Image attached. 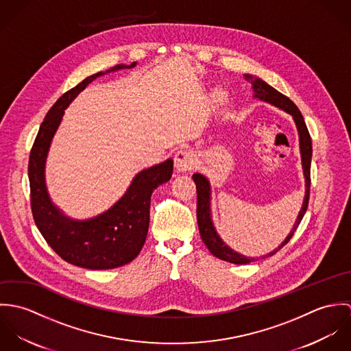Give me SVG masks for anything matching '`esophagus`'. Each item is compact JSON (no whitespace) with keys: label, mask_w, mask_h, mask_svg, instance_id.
<instances>
[{"label":"esophagus","mask_w":351,"mask_h":351,"mask_svg":"<svg viewBox=\"0 0 351 351\" xmlns=\"http://www.w3.org/2000/svg\"><path fill=\"white\" fill-rule=\"evenodd\" d=\"M174 167L178 173H186L195 167V155L189 150H180L174 156Z\"/></svg>","instance_id":"34e87169"}]
</instances>
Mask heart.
Wrapping results in <instances>:
<instances>
[{
  "label": "heart",
  "instance_id": "obj_1",
  "mask_svg": "<svg viewBox=\"0 0 351 351\" xmlns=\"http://www.w3.org/2000/svg\"><path fill=\"white\" fill-rule=\"evenodd\" d=\"M217 96H219V97H221V93H219V95H217Z\"/></svg>",
  "mask_w": 351,
  "mask_h": 351
}]
</instances>
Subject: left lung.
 I'll return each mask as SVG.
<instances>
[{
	"mask_svg": "<svg viewBox=\"0 0 351 351\" xmlns=\"http://www.w3.org/2000/svg\"><path fill=\"white\" fill-rule=\"evenodd\" d=\"M245 78L251 84V89H252V97L258 99L259 101L267 102L276 108H280L281 110L287 112L288 114L292 116L296 128H298V134H299V147H300L301 166H302V174H304V182H305V193H304V200L301 205L298 219L293 224V228L291 230V232L288 234V237L281 242V245L276 249V250L270 251L266 255H262L261 259L269 258L271 255H274L278 250H281L293 237L295 231L298 230L299 224H300L306 208H308V200H309V186H311V159H312V142H311V136L309 132L306 130L304 117L301 114L299 108L293 104V101L289 100L287 96H284L282 93H280L278 90H276L273 86H270L267 82H265L263 80H261L256 75H252L246 73ZM193 181L196 184V189H197V223H199V230H200L201 239L205 243V246L208 247V250L210 251L216 258L231 262V263H250L254 261H258L259 258H254V256H246L238 251L231 249L223 239L221 237L217 234L216 227L213 224L212 220V208H210V182L209 180L202 176L200 173H195L193 174Z\"/></svg>",
	"mask_w": 351,
	"mask_h": 351,
	"instance_id": "left-lung-1",
	"label": "left lung"
}]
</instances>
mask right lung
<instances>
[{
  "label": "right lung",
  "mask_w": 351,
  "mask_h": 351,
  "mask_svg": "<svg viewBox=\"0 0 351 351\" xmlns=\"http://www.w3.org/2000/svg\"><path fill=\"white\" fill-rule=\"evenodd\" d=\"M138 63L116 64L96 73L66 92L51 106L32 146L28 165L31 206L35 223L55 251L66 262L92 270L114 269L134 261L142 250L150 224L151 195L173 174V159L141 170L124 195L106 210L88 219L66 215L51 199L46 182V163L52 139L64 109L96 78Z\"/></svg>",
  "instance_id": "obj_1"
}]
</instances>
